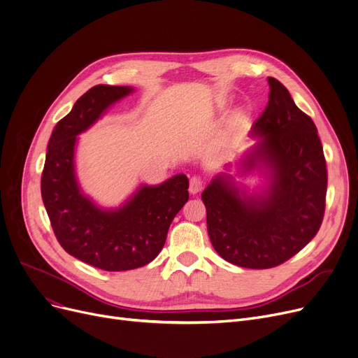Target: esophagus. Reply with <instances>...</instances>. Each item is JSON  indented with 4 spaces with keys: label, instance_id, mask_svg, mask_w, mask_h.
Masks as SVG:
<instances>
[{
    "label": "esophagus",
    "instance_id": "1",
    "mask_svg": "<svg viewBox=\"0 0 358 358\" xmlns=\"http://www.w3.org/2000/svg\"><path fill=\"white\" fill-rule=\"evenodd\" d=\"M201 185H203V182H201V180H200V177H192L190 178V185H189V192L192 193V194H197L200 190H201Z\"/></svg>",
    "mask_w": 358,
    "mask_h": 358
}]
</instances>
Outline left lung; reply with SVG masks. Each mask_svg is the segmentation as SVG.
<instances>
[{
    "instance_id": "1",
    "label": "left lung",
    "mask_w": 358,
    "mask_h": 358,
    "mask_svg": "<svg viewBox=\"0 0 358 358\" xmlns=\"http://www.w3.org/2000/svg\"><path fill=\"white\" fill-rule=\"evenodd\" d=\"M268 104L251 129L255 143L238 164L239 174L258 171L266 185L250 193L222 173L201 193L216 252L255 270L283 264L308 245L321 228L328 182L315 123L283 84L268 77Z\"/></svg>"
}]
</instances>
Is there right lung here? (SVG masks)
Returning a JSON list of instances; mask_svg holds the SVG:
<instances>
[{
  "mask_svg": "<svg viewBox=\"0 0 358 358\" xmlns=\"http://www.w3.org/2000/svg\"><path fill=\"white\" fill-rule=\"evenodd\" d=\"M131 87L96 85L55 126L42 174V199L61 247L106 271L146 266L161 252L176 215L189 200V178L177 174L158 185L142 184L120 208L104 209L83 193L75 174L78 135Z\"/></svg>",
  "mask_w": 358,
  "mask_h": 358,
  "instance_id": "1",
  "label": "right lung"
}]
</instances>
